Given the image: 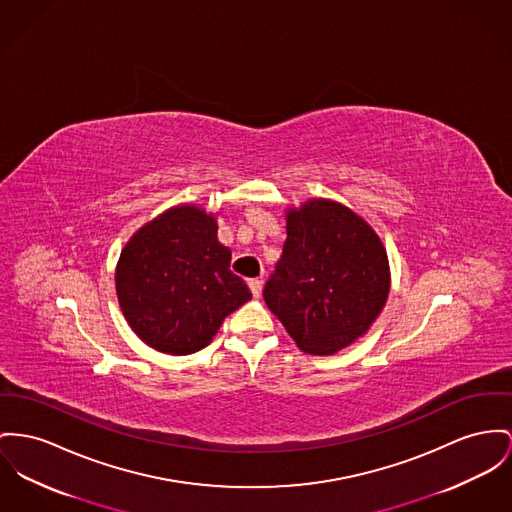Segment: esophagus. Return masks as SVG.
I'll use <instances>...</instances> for the list:
<instances>
[{"instance_id":"1","label":"esophagus","mask_w":512,"mask_h":512,"mask_svg":"<svg viewBox=\"0 0 512 512\" xmlns=\"http://www.w3.org/2000/svg\"><path fill=\"white\" fill-rule=\"evenodd\" d=\"M248 287H250V291H252L254 297H260V295H262V281H260L258 277L248 279Z\"/></svg>"}]
</instances>
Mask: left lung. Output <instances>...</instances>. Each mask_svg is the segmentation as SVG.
<instances>
[{
  "instance_id": "8db88e82",
  "label": "left lung",
  "mask_w": 512,
  "mask_h": 512,
  "mask_svg": "<svg viewBox=\"0 0 512 512\" xmlns=\"http://www.w3.org/2000/svg\"><path fill=\"white\" fill-rule=\"evenodd\" d=\"M388 291L384 246L359 215L328 200L287 213V240L264 301L303 351L330 355L361 338Z\"/></svg>"
}]
</instances>
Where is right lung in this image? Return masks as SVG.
<instances>
[{"mask_svg":"<svg viewBox=\"0 0 512 512\" xmlns=\"http://www.w3.org/2000/svg\"><path fill=\"white\" fill-rule=\"evenodd\" d=\"M229 266L231 250L219 244L215 219L194 205L172 207L139 229L120 254L122 312L157 351L196 353L211 343L225 316L252 299Z\"/></svg>","mask_w":512,"mask_h":512,"instance_id":"obj_1","label":"right lung"}]
</instances>
